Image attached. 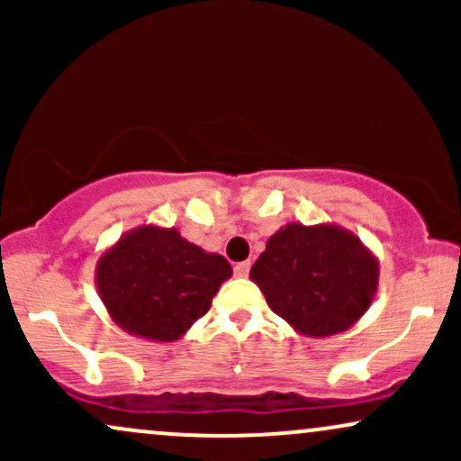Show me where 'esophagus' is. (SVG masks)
<instances>
[{"label": "esophagus", "instance_id": "1", "mask_svg": "<svg viewBox=\"0 0 461 461\" xmlns=\"http://www.w3.org/2000/svg\"><path fill=\"white\" fill-rule=\"evenodd\" d=\"M249 268H251V262H238L236 267H234L236 277H247V275H249Z\"/></svg>", "mask_w": 461, "mask_h": 461}]
</instances>
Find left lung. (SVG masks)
Returning <instances> with one entry per match:
<instances>
[{
	"label": "left lung",
	"mask_w": 461,
	"mask_h": 461,
	"mask_svg": "<svg viewBox=\"0 0 461 461\" xmlns=\"http://www.w3.org/2000/svg\"><path fill=\"white\" fill-rule=\"evenodd\" d=\"M249 277L294 331L327 338L366 314L377 294L379 260L345 227L288 223L268 238Z\"/></svg>",
	"instance_id": "obj_1"
}]
</instances>
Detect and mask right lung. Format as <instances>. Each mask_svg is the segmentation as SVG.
I'll list each match as a JSON object with an SVG mask.
<instances>
[{
    "label": "right lung",
    "instance_id": "right-lung-1",
    "mask_svg": "<svg viewBox=\"0 0 461 461\" xmlns=\"http://www.w3.org/2000/svg\"><path fill=\"white\" fill-rule=\"evenodd\" d=\"M231 267L176 227L140 225L99 256L95 285L110 319L151 342H176L210 310Z\"/></svg>",
    "mask_w": 461,
    "mask_h": 461
}]
</instances>
